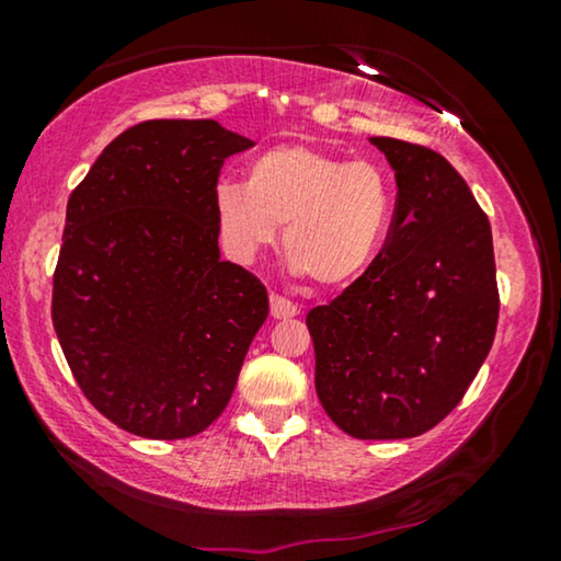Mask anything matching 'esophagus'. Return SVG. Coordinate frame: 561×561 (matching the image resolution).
I'll return each instance as SVG.
<instances>
[{
	"instance_id": "1",
	"label": "esophagus",
	"mask_w": 561,
	"mask_h": 561,
	"mask_svg": "<svg viewBox=\"0 0 561 561\" xmlns=\"http://www.w3.org/2000/svg\"><path fill=\"white\" fill-rule=\"evenodd\" d=\"M298 313V306L288 298H283L278 294H271V317L273 319H290Z\"/></svg>"
}]
</instances>
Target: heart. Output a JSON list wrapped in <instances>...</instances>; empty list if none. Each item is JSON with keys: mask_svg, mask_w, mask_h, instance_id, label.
Instances as JSON below:
<instances>
[{"mask_svg": "<svg viewBox=\"0 0 561 561\" xmlns=\"http://www.w3.org/2000/svg\"><path fill=\"white\" fill-rule=\"evenodd\" d=\"M211 209L221 248L237 263L273 248L283 227L290 271L336 290L357 283L380 255L396 194L370 160L278 145L250 160L244 183L221 181Z\"/></svg>", "mask_w": 561, "mask_h": 561, "instance_id": "b5f03b06", "label": "heart"}]
</instances>
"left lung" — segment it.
I'll use <instances>...</instances> for the list:
<instances>
[{
  "label": "left lung",
  "instance_id": "8db88e82",
  "mask_svg": "<svg viewBox=\"0 0 561 561\" xmlns=\"http://www.w3.org/2000/svg\"><path fill=\"white\" fill-rule=\"evenodd\" d=\"M370 142L396 171L388 240L306 324L329 419L355 439H411L462 401L493 347V232L447 158L393 137Z\"/></svg>",
  "mask_w": 561,
  "mask_h": 561
}]
</instances>
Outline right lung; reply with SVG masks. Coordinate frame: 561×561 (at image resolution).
Returning <instances> with one entry per match:
<instances>
[{
	"instance_id": "obj_1",
	"label": "right lung",
	"mask_w": 561,
	"mask_h": 561,
	"mask_svg": "<svg viewBox=\"0 0 561 561\" xmlns=\"http://www.w3.org/2000/svg\"><path fill=\"white\" fill-rule=\"evenodd\" d=\"M248 137L214 119H150L106 145L66 206L53 327L112 424L186 439L227 409L267 290L219 257L211 196Z\"/></svg>"
}]
</instances>
